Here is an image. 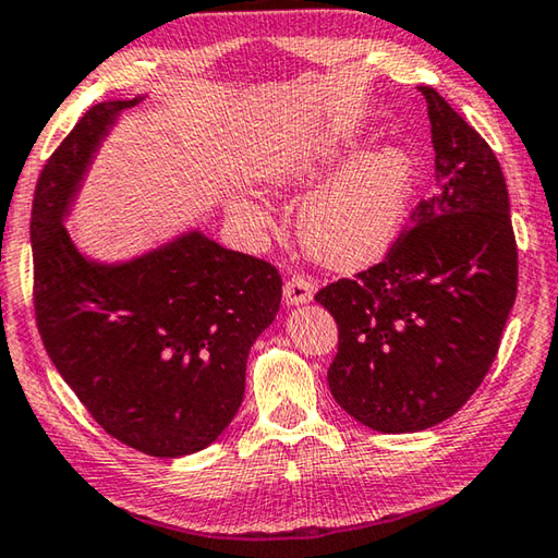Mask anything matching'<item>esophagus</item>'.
Listing matches in <instances>:
<instances>
[{
  "mask_svg": "<svg viewBox=\"0 0 558 558\" xmlns=\"http://www.w3.org/2000/svg\"><path fill=\"white\" fill-rule=\"evenodd\" d=\"M314 299V281L304 274H294L284 284V301L287 306H299Z\"/></svg>",
  "mask_w": 558,
  "mask_h": 558,
  "instance_id": "34e87169",
  "label": "esophagus"
}]
</instances>
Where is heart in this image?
<instances>
[{"mask_svg":"<svg viewBox=\"0 0 558 558\" xmlns=\"http://www.w3.org/2000/svg\"><path fill=\"white\" fill-rule=\"evenodd\" d=\"M359 145L353 133L289 135L262 162V178L274 187H308L328 175ZM415 166L403 148L359 155L326 180L299 213L306 250L336 269H359L388 250L405 219ZM240 215L262 219L254 207Z\"/></svg>","mask_w":558,"mask_h":558,"instance_id":"heart-1","label":"heart"}]
</instances>
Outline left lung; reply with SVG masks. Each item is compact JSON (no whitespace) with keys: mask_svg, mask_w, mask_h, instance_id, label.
<instances>
[{"mask_svg":"<svg viewBox=\"0 0 558 558\" xmlns=\"http://www.w3.org/2000/svg\"><path fill=\"white\" fill-rule=\"evenodd\" d=\"M435 193L386 259L324 287L339 326L328 388L378 433H417L468 403L497 359L517 299L507 182L487 141L430 86Z\"/></svg>","mask_w":558,"mask_h":558,"instance_id":"1","label":"left lung"}]
</instances>
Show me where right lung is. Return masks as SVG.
<instances>
[{
	"label": "right lung",
	"mask_w": 558,
	"mask_h": 558,
	"mask_svg": "<svg viewBox=\"0 0 558 558\" xmlns=\"http://www.w3.org/2000/svg\"><path fill=\"white\" fill-rule=\"evenodd\" d=\"M133 100L90 106L34 190V314L44 349L90 417L133 450L213 445L244 398L252 343L279 312L281 274L187 232L125 264L86 259L63 227L90 158Z\"/></svg>",
	"instance_id": "add662e5"
}]
</instances>
